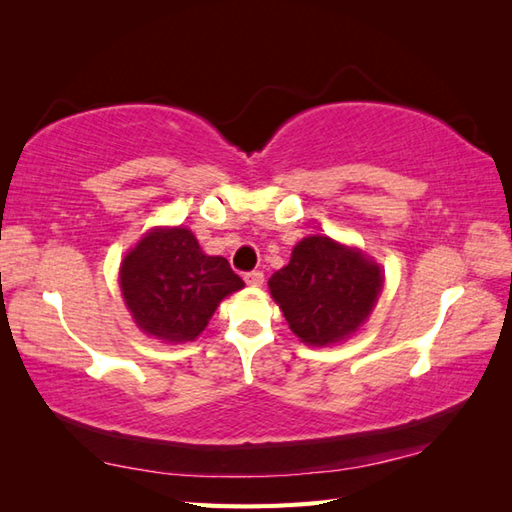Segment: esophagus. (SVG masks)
Wrapping results in <instances>:
<instances>
[{
  "mask_svg": "<svg viewBox=\"0 0 512 512\" xmlns=\"http://www.w3.org/2000/svg\"><path fill=\"white\" fill-rule=\"evenodd\" d=\"M244 281L248 286H262L264 284V273H262V270H250V273L244 275Z\"/></svg>",
  "mask_w": 512,
  "mask_h": 512,
  "instance_id": "obj_1",
  "label": "esophagus"
}]
</instances>
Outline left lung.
Listing matches in <instances>:
<instances>
[{"mask_svg":"<svg viewBox=\"0 0 512 512\" xmlns=\"http://www.w3.org/2000/svg\"><path fill=\"white\" fill-rule=\"evenodd\" d=\"M268 288L290 330L323 347L350 339L365 323L383 290V270L358 248L310 235L292 248Z\"/></svg>","mask_w":512,"mask_h":512,"instance_id":"left-lung-1","label":"left lung"}]
</instances>
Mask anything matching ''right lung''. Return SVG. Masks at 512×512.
<instances>
[{
  "instance_id": "obj_1",
  "label": "right lung",
  "mask_w": 512,
  "mask_h": 512,
  "mask_svg": "<svg viewBox=\"0 0 512 512\" xmlns=\"http://www.w3.org/2000/svg\"><path fill=\"white\" fill-rule=\"evenodd\" d=\"M127 310L145 334L193 341L220 301L244 288L224 257L204 255L189 228H151L121 264Z\"/></svg>"
}]
</instances>
